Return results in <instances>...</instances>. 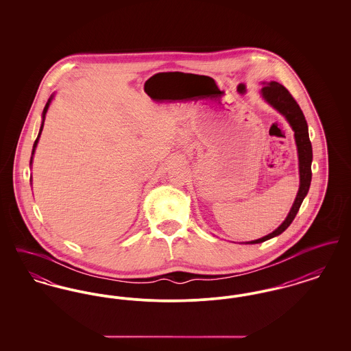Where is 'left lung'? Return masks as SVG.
<instances>
[{
    "label": "left lung",
    "instance_id": "1",
    "mask_svg": "<svg viewBox=\"0 0 351 351\" xmlns=\"http://www.w3.org/2000/svg\"><path fill=\"white\" fill-rule=\"evenodd\" d=\"M261 96L262 99L269 104L275 110H278L292 130L295 132V142L298 147V156H299V175H300V185L299 191L296 195V199L293 201V205L285 217L282 225L275 229L272 233L265 235L259 239L245 242L247 245H254V243H262L267 239H271L279 234L283 233L284 230L292 223L293 218L296 217L299 209H300L301 202L305 199L309 186H311V180H312V159H313V152H312V145L309 141V133H308V123L305 121V117L301 112L299 104L295 101V99L291 96V93L284 88L282 84L276 82L271 83H265L262 89H261Z\"/></svg>",
    "mask_w": 351,
    "mask_h": 351
}]
</instances>
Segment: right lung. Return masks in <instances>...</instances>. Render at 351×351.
<instances>
[{
    "label": "right lung",
    "instance_id": "1",
    "mask_svg": "<svg viewBox=\"0 0 351 351\" xmlns=\"http://www.w3.org/2000/svg\"><path fill=\"white\" fill-rule=\"evenodd\" d=\"M53 99V95H51L50 99L47 101V104H46V106H45V109H43V113H42V123H40V129H39V133H38V136H36V139H35V142H34L33 151H32V159H30V166L33 165V158H34V152H35V149H36V146H38V142H39V138H40V134H42V130H43V125H45V118H46V113H47V110H49V108H50L51 101Z\"/></svg>",
    "mask_w": 351,
    "mask_h": 351
}]
</instances>
